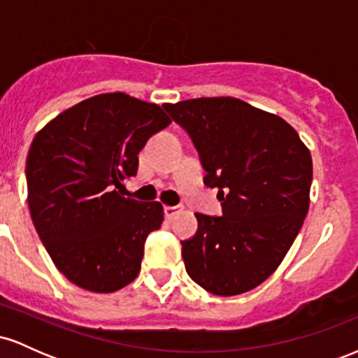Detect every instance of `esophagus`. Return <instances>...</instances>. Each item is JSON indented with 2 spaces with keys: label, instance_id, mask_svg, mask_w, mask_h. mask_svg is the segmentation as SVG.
Here are the masks:
<instances>
[{
  "label": "esophagus",
  "instance_id": "1",
  "mask_svg": "<svg viewBox=\"0 0 358 358\" xmlns=\"http://www.w3.org/2000/svg\"><path fill=\"white\" fill-rule=\"evenodd\" d=\"M180 212H182V208L180 207H165V217L168 220L173 219L176 213H180Z\"/></svg>",
  "mask_w": 358,
  "mask_h": 358
}]
</instances>
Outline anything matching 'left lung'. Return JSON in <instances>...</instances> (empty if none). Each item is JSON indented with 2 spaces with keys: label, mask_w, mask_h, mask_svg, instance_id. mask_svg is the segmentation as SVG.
Listing matches in <instances>:
<instances>
[{
  "label": "left lung",
  "mask_w": 358,
  "mask_h": 358,
  "mask_svg": "<svg viewBox=\"0 0 358 358\" xmlns=\"http://www.w3.org/2000/svg\"><path fill=\"white\" fill-rule=\"evenodd\" d=\"M200 155L203 183L217 188L222 217L195 213L182 241L188 276L208 293L234 296L264 282L296 239L313 176L310 150L282 117L236 97L165 104Z\"/></svg>",
  "instance_id": "left-lung-1"
}]
</instances>
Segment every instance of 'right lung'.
I'll return each mask as SVG.
<instances>
[{"label":"right lung","instance_id":"right-lung-1","mask_svg":"<svg viewBox=\"0 0 358 358\" xmlns=\"http://www.w3.org/2000/svg\"><path fill=\"white\" fill-rule=\"evenodd\" d=\"M170 122L158 104L99 94L53 117L31 141V220L57 269L82 289L113 293L136 279L163 205L122 196V183L136 175L148 139Z\"/></svg>","mask_w":358,"mask_h":358}]
</instances>
